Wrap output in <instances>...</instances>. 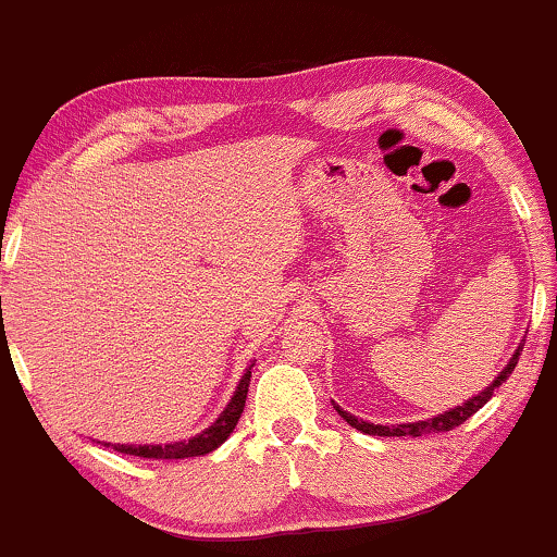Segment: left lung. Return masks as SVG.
I'll return each instance as SVG.
<instances>
[{"label":"left lung","mask_w":557,"mask_h":557,"mask_svg":"<svg viewBox=\"0 0 557 557\" xmlns=\"http://www.w3.org/2000/svg\"><path fill=\"white\" fill-rule=\"evenodd\" d=\"M519 351L511 356V361L506 363V369L500 372L496 380H493V384H488V387L483 389L478 397H472V400H468L465 405H457V408L446 410V413L436 416V418H429V421H418V423H400V425H380V423H369V421H359V418L346 413V410L341 408V405H335V410H338V416L343 418L346 423H351L354 429L363 431V434L369 436H425V434H444V431H451L457 429V425H462L465 421H468L470 416H475L480 408H483L485 403L491 400L493 393H496V387H500L506 380H509L513 367H517L519 361Z\"/></svg>","instance_id":"1"}]
</instances>
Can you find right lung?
<instances>
[{"label":"right lung","mask_w":557,"mask_h":557,"mask_svg":"<svg viewBox=\"0 0 557 557\" xmlns=\"http://www.w3.org/2000/svg\"><path fill=\"white\" fill-rule=\"evenodd\" d=\"M247 387H250V372H247L243 380L237 384V393L232 397V403L226 405L224 413L216 418L214 425H209V429L203 431V434H198L194 438H188V442H175V444H164V446H123V444H111L115 451H121V455H134V457H147V459H183V457H201V455H209V451H214L219 444L224 442L226 436L235 431V425L239 421V416H243L245 410V397H247Z\"/></svg>","instance_id":"1"}]
</instances>
